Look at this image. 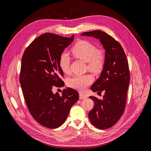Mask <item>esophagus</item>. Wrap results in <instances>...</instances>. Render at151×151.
Returning a JSON list of instances; mask_svg holds the SVG:
<instances>
[{
	"mask_svg": "<svg viewBox=\"0 0 151 151\" xmlns=\"http://www.w3.org/2000/svg\"><path fill=\"white\" fill-rule=\"evenodd\" d=\"M87 98V96H86L85 94H82V93H80V94H79V98H80L81 99H85V98Z\"/></svg>",
	"mask_w": 151,
	"mask_h": 151,
	"instance_id": "34e87169",
	"label": "esophagus"
}]
</instances>
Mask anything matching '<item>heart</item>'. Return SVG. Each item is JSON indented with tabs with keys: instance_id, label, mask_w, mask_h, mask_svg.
I'll list each match as a JSON object with an SVG mask.
<instances>
[{
	"instance_id": "1",
	"label": "heart",
	"mask_w": 151,
	"mask_h": 151,
	"mask_svg": "<svg viewBox=\"0 0 151 151\" xmlns=\"http://www.w3.org/2000/svg\"><path fill=\"white\" fill-rule=\"evenodd\" d=\"M71 51L75 57L88 62L90 70L98 72L103 68L105 61L104 53L98 50L92 43L86 41H80L74 45ZM58 63L62 72H69L70 58L67 53H61ZM93 81V77L89 74L76 76L68 81V85L72 88L83 91L92 83Z\"/></svg>"
}]
</instances>
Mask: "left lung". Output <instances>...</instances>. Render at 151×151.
<instances>
[{"instance_id":"obj_1","label":"left lung","mask_w":151,"mask_h":151,"mask_svg":"<svg viewBox=\"0 0 151 151\" xmlns=\"http://www.w3.org/2000/svg\"><path fill=\"white\" fill-rule=\"evenodd\" d=\"M81 36L99 40L105 50V61L100 77L91 87L93 92L104 93L103 99L89 98L94 102L89 113L92 124L107 129L119 120L125 110L130 82L129 63L123 48L111 36L99 30L85 32Z\"/></svg>"}]
</instances>
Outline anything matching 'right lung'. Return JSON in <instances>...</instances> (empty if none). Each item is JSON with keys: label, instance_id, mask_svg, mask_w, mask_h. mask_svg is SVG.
<instances>
[{"label": "right lung", "instance_id": "add662e5", "mask_svg": "<svg viewBox=\"0 0 151 151\" xmlns=\"http://www.w3.org/2000/svg\"><path fill=\"white\" fill-rule=\"evenodd\" d=\"M74 38L45 33L29 45L22 58L19 81L27 107L36 122L49 129L62 125L79 98L71 88L63 89L62 96L52 92L53 86L64 84L59 57Z\"/></svg>", "mask_w": 151, "mask_h": 151}]
</instances>
